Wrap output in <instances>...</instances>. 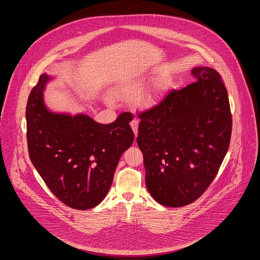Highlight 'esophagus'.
<instances>
[{"label":"esophagus","mask_w":260,"mask_h":260,"mask_svg":"<svg viewBox=\"0 0 260 260\" xmlns=\"http://www.w3.org/2000/svg\"><path fill=\"white\" fill-rule=\"evenodd\" d=\"M131 125H132V128L134 131V134L136 135V136H137V133H138V122H137V120H133L132 123H131Z\"/></svg>","instance_id":"obj_1"}]
</instances>
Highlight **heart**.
I'll return each mask as SVG.
<instances>
[{
	"label": "heart",
	"instance_id": "heart-1",
	"mask_svg": "<svg viewBox=\"0 0 260 260\" xmlns=\"http://www.w3.org/2000/svg\"><path fill=\"white\" fill-rule=\"evenodd\" d=\"M154 80L152 74L138 75L127 77L116 83L110 90L112 98L117 99H134L141 94L149 84ZM169 87L168 80L165 76H159L152 88L136 100V106L141 109H147L156 104L157 98Z\"/></svg>",
	"mask_w": 260,
	"mask_h": 260
}]
</instances>
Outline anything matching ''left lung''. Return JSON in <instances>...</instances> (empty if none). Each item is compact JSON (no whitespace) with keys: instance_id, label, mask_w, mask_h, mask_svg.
<instances>
[{"instance_id":"left-lung-1","label":"left lung","mask_w":260,"mask_h":260,"mask_svg":"<svg viewBox=\"0 0 260 260\" xmlns=\"http://www.w3.org/2000/svg\"><path fill=\"white\" fill-rule=\"evenodd\" d=\"M197 80L171 90L138 114L136 142L143 154L145 183L159 204L180 208L207 190L228 151L232 115L218 72L195 67Z\"/></svg>"}]
</instances>
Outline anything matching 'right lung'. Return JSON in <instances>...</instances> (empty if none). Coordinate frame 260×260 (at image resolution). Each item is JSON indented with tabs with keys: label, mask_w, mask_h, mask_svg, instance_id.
I'll return each mask as SVG.
<instances>
[{
	"label": "right lung",
	"mask_w": 260,
	"mask_h": 260,
	"mask_svg": "<svg viewBox=\"0 0 260 260\" xmlns=\"http://www.w3.org/2000/svg\"><path fill=\"white\" fill-rule=\"evenodd\" d=\"M51 79L41 75L28 98L29 157L56 198L75 210H88L106 197L119 160L134 142L133 114L103 124L86 114L50 111L44 90Z\"/></svg>",
	"instance_id": "1"
}]
</instances>
